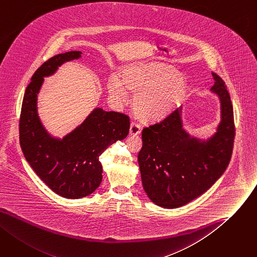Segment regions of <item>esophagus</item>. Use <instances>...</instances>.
<instances>
[{
    "instance_id": "34e87169",
    "label": "esophagus",
    "mask_w": 257,
    "mask_h": 257,
    "mask_svg": "<svg viewBox=\"0 0 257 257\" xmlns=\"http://www.w3.org/2000/svg\"><path fill=\"white\" fill-rule=\"evenodd\" d=\"M141 133V125L136 122H131L130 124V134L138 135Z\"/></svg>"
}]
</instances>
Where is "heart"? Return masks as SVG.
<instances>
[{
  "label": "heart",
  "instance_id": "obj_1",
  "mask_svg": "<svg viewBox=\"0 0 257 257\" xmlns=\"http://www.w3.org/2000/svg\"><path fill=\"white\" fill-rule=\"evenodd\" d=\"M122 79L112 74L107 81L110 98L115 104L127 101V90L136 94L135 113L145 121H158L172 113L186 93V79L173 67L159 63L131 67L122 72Z\"/></svg>",
  "mask_w": 257,
  "mask_h": 257
}]
</instances>
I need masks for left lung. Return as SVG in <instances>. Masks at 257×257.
<instances>
[{
  "instance_id": "8db88e82",
  "label": "left lung",
  "mask_w": 257,
  "mask_h": 257,
  "mask_svg": "<svg viewBox=\"0 0 257 257\" xmlns=\"http://www.w3.org/2000/svg\"><path fill=\"white\" fill-rule=\"evenodd\" d=\"M213 92L221 101V122L208 142L190 138L180 110L143 129L139 153L144 189L159 207L175 209L203 194L223 175L233 149V108L225 82L212 72Z\"/></svg>"
}]
</instances>
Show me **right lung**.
I'll use <instances>...</instances> for the list:
<instances>
[{"label": "right lung", "instance_id": "add662e5", "mask_svg": "<svg viewBox=\"0 0 257 257\" xmlns=\"http://www.w3.org/2000/svg\"><path fill=\"white\" fill-rule=\"evenodd\" d=\"M80 57L81 51H68L44 62L26 89L20 117V144L26 160L51 190L72 199L97 189L102 181L99 156L116 141L124 140L130 129L127 114L96 108L63 140L46 133L37 114V94L43 77Z\"/></svg>", "mask_w": 257, "mask_h": 257}]
</instances>
